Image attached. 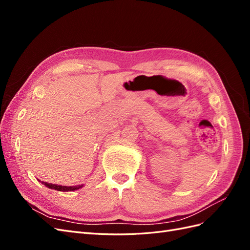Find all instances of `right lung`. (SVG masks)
<instances>
[{"label": "right lung", "mask_w": 250, "mask_h": 250, "mask_svg": "<svg viewBox=\"0 0 250 250\" xmlns=\"http://www.w3.org/2000/svg\"><path fill=\"white\" fill-rule=\"evenodd\" d=\"M41 181V180H40ZM42 184L46 186L49 188H52V190H56V191H60V192H72V191H76L79 190L83 187V185H79V186H74V187H66V186H58V185H54V184H49L46 183V181H42Z\"/></svg>", "instance_id": "right-lung-1"}]
</instances>
